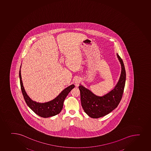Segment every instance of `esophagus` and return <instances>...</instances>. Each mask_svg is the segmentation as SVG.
Wrapping results in <instances>:
<instances>
[{"mask_svg":"<svg viewBox=\"0 0 151 151\" xmlns=\"http://www.w3.org/2000/svg\"><path fill=\"white\" fill-rule=\"evenodd\" d=\"M74 82H75V84H76V86H78V84H79V83L81 82V79L78 78H75Z\"/></svg>","mask_w":151,"mask_h":151,"instance_id":"34e87169","label":"esophagus"}]
</instances>
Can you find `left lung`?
Returning a JSON list of instances; mask_svg holds the SVG:
<instances>
[{
  "label": "left lung",
  "instance_id": "1",
  "mask_svg": "<svg viewBox=\"0 0 151 151\" xmlns=\"http://www.w3.org/2000/svg\"><path fill=\"white\" fill-rule=\"evenodd\" d=\"M117 56L120 63L121 72L119 81L111 91L100 96L81 84L78 86L81 105L84 112L91 118H98L106 115L118 106L121 100L125 84L126 71L122 60L118 54Z\"/></svg>",
  "mask_w": 151,
  "mask_h": 151
}]
</instances>
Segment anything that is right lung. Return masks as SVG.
<instances>
[{
  "instance_id": "add662e5",
  "label": "right lung",
  "mask_w": 151,
  "mask_h": 151,
  "mask_svg": "<svg viewBox=\"0 0 151 151\" xmlns=\"http://www.w3.org/2000/svg\"><path fill=\"white\" fill-rule=\"evenodd\" d=\"M20 68L19 70V78L20 83L21 89L22 91L24 100L27 105L32 111L39 116L43 118H48L58 114L63 107L64 100L68 95L69 92L75 87L74 84L68 86L62 91L57 96L49 101L40 103L33 101L27 95L23 85L21 75Z\"/></svg>"
}]
</instances>
